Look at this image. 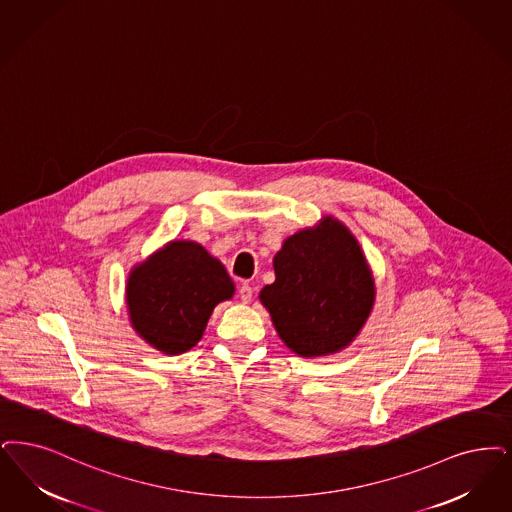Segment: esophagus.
I'll use <instances>...</instances> for the list:
<instances>
[{
	"label": "esophagus",
	"instance_id": "34e87169",
	"mask_svg": "<svg viewBox=\"0 0 512 512\" xmlns=\"http://www.w3.org/2000/svg\"><path fill=\"white\" fill-rule=\"evenodd\" d=\"M251 297H253V287L249 286V284H242V287H240V301L242 303H249Z\"/></svg>",
	"mask_w": 512,
	"mask_h": 512
}]
</instances>
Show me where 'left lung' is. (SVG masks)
<instances>
[{"label":"left lung","mask_w":512,"mask_h":512,"mask_svg":"<svg viewBox=\"0 0 512 512\" xmlns=\"http://www.w3.org/2000/svg\"><path fill=\"white\" fill-rule=\"evenodd\" d=\"M274 274L259 299L280 339L305 358L347 348L375 303L368 261L333 217L289 236L274 255Z\"/></svg>","instance_id":"1"}]
</instances>
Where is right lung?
I'll use <instances>...</instances> for the list:
<instances>
[{"label":"right lung","mask_w":512,"mask_h":512,"mask_svg":"<svg viewBox=\"0 0 512 512\" xmlns=\"http://www.w3.org/2000/svg\"><path fill=\"white\" fill-rule=\"evenodd\" d=\"M232 295L223 263L188 240L169 242L135 266L125 287L131 326L164 354L196 347L213 308Z\"/></svg>","instance_id":"obj_1"}]
</instances>
